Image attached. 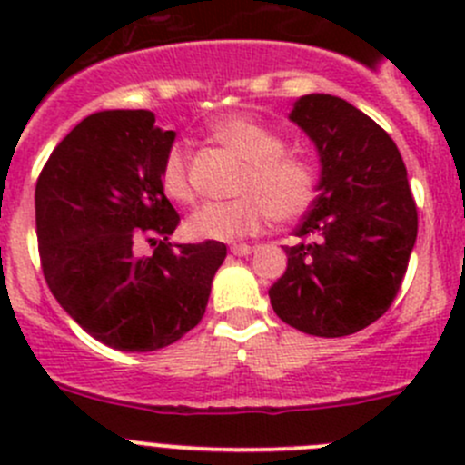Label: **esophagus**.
Listing matches in <instances>:
<instances>
[{
  "label": "esophagus",
  "instance_id": "1",
  "mask_svg": "<svg viewBox=\"0 0 465 465\" xmlns=\"http://www.w3.org/2000/svg\"><path fill=\"white\" fill-rule=\"evenodd\" d=\"M252 252H254V247H252V245H233L232 247L233 256H250Z\"/></svg>",
  "mask_w": 465,
  "mask_h": 465
}]
</instances>
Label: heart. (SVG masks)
<instances>
[{
    "label": "heart",
    "instance_id": "b5f03b06",
    "mask_svg": "<svg viewBox=\"0 0 465 465\" xmlns=\"http://www.w3.org/2000/svg\"><path fill=\"white\" fill-rule=\"evenodd\" d=\"M211 133L245 159L238 182L241 198L206 203L186 218L184 232L193 241L236 242L265 227L267 218L285 223L302 215L315 198V171L303 157L285 153V142L272 128L247 114H229L211 124ZM191 148L175 142L162 162V186L168 198L189 203Z\"/></svg>",
    "mask_w": 465,
    "mask_h": 465
}]
</instances>
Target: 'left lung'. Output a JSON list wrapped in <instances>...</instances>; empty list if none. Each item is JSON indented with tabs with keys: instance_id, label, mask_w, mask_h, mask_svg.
<instances>
[{
	"instance_id": "left-lung-1",
	"label": "left lung",
	"mask_w": 465,
	"mask_h": 465,
	"mask_svg": "<svg viewBox=\"0 0 465 465\" xmlns=\"http://www.w3.org/2000/svg\"><path fill=\"white\" fill-rule=\"evenodd\" d=\"M315 143L317 198L285 247L270 288L276 315L297 331L344 337L387 312L414 250L419 215L393 139L331 94H306L288 116Z\"/></svg>"
}]
</instances>
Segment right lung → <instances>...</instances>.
Wrapping results in <instances>:
<instances>
[{
	"label": "right lung",
	"instance_id": "obj_1",
	"mask_svg": "<svg viewBox=\"0 0 465 465\" xmlns=\"http://www.w3.org/2000/svg\"><path fill=\"white\" fill-rule=\"evenodd\" d=\"M175 142L148 110L83 119L35 184V227L49 290L94 340L128 353L163 349L203 320L223 242L173 245L180 215L163 195ZM150 242L155 252L138 254Z\"/></svg>",
	"mask_w": 465,
	"mask_h": 465
}]
</instances>
